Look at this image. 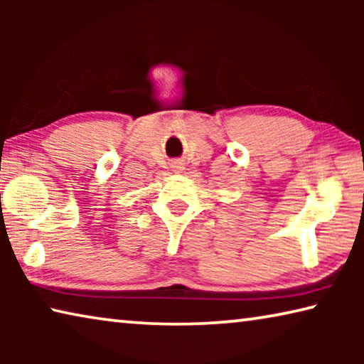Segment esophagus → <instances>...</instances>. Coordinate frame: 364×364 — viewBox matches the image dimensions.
<instances>
[{
    "instance_id": "1",
    "label": "esophagus",
    "mask_w": 364,
    "mask_h": 364,
    "mask_svg": "<svg viewBox=\"0 0 364 364\" xmlns=\"http://www.w3.org/2000/svg\"><path fill=\"white\" fill-rule=\"evenodd\" d=\"M175 168H176V170H180V168H181V167H178V165H176V167H175Z\"/></svg>"
}]
</instances>
